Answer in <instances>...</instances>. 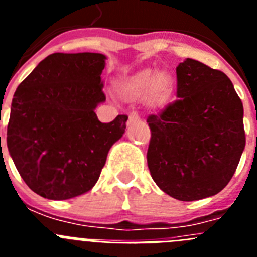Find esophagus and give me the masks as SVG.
<instances>
[{
	"instance_id": "34e87169",
	"label": "esophagus",
	"mask_w": 257,
	"mask_h": 257,
	"mask_svg": "<svg viewBox=\"0 0 257 257\" xmlns=\"http://www.w3.org/2000/svg\"><path fill=\"white\" fill-rule=\"evenodd\" d=\"M140 117L138 115V113H130V115H128V121L130 122H136V121H139Z\"/></svg>"
}]
</instances>
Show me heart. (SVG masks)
Listing matches in <instances>:
<instances>
[{
	"label": "heart",
	"mask_w": 257,
	"mask_h": 257,
	"mask_svg": "<svg viewBox=\"0 0 257 257\" xmlns=\"http://www.w3.org/2000/svg\"><path fill=\"white\" fill-rule=\"evenodd\" d=\"M118 92L126 100H145L152 108H160L171 99L174 79L166 72L144 69L123 79L118 85Z\"/></svg>",
	"instance_id": "heart-1"
}]
</instances>
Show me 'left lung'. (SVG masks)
<instances>
[{
    "mask_svg": "<svg viewBox=\"0 0 257 257\" xmlns=\"http://www.w3.org/2000/svg\"><path fill=\"white\" fill-rule=\"evenodd\" d=\"M178 100L149 115L147 161L154 183L179 201L215 196L246 145L243 104L225 73L193 59L176 67Z\"/></svg>",
    "mask_w": 257,
    "mask_h": 257,
    "instance_id": "1",
    "label": "left lung"
}]
</instances>
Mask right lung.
I'll return each mask as SVG.
<instances>
[{
	"label": "right lung",
	"mask_w": 257,
	"mask_h": 257,
	"mask_svg": "<svg viewBox=\"0 0 257 257\" xmlns=\"http://www.w3.org/2000/svg\"><path fill=\"white\" fill-rule=\"evenodd\" d=\"M105 59L97 52L51 54L14 94L9 153L38 196L63 201L91 190L109 149L124 134L127 115L101 123L95 113L105 101Z\"/></svg>",
	"instance_id": "right-lung-1"
}]
</instances>
